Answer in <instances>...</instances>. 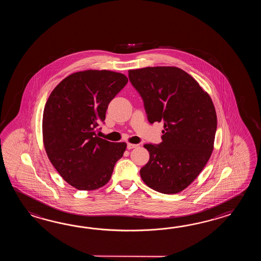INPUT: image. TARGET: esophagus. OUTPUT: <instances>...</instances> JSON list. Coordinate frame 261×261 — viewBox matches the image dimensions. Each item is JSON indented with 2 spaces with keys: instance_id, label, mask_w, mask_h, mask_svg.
<instances>
[{
  "instance_id": "obj_1",
  "label": "esophagus",
  "mask_w": 261,
  "mask_h": 261,
  "mask_svg": "<svg viewBox=\"0 0 261 261\" xmlns=\"http://www.w3.org/2000/svg\"><path fill=\"white\" fill-rule=\"evenodd\" d=\"M138 146V144H127V148L128 150L133 149V148H135V147H137Z\"/></svg>"
}]
</instances>
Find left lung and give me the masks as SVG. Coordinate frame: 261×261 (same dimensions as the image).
<instances>
[{
  "instance_id": "obj_1",
  "label": "left lung",
  "mask_w": 261,
  "mask_h": 261,
  "mask_svg": "<svg viewBox=\"0 0 261 261\" xmlns=\"http://www.w3.org/2000/svg\"><path fill=\"white\" fill-rule=\"evenodd\" d=\"M151 124L164 123L159 144H145L148 162L140 170L149 188L175 194L194 181L209 161L217 132L210 96L177 67H146L128 71Z\"/></svg>"
}]
</instances>
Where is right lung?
<instances>
[{
    "mask_svg": "<svg viewBox=\"0 0 261 261\" xmlns=\"http://www.w3.org/2000/svg\"><path fill=\"white\" fill-rule=\"evenodd\" d=\"M128 83L120 72L88 70L64 78L51 92L43 115L44 148L67 183L94 190L109 182L126 143L96 135L108 105Z\"/></svg>",
    "mask_w": 261,
    "mask_h": 261,
    "instance_id": "right-lung-1",
    "label": "right lung"
}]
</instances>
